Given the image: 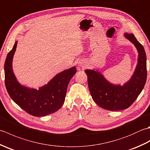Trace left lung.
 Returning a JSON list of instances; mask_svg holds the SVG:
<instances>
[{"instance_id":"obj_1","label":"left lung","mask_w":150,"mask_h":150,"mask_svg":"<svg viewBox=\"0 0 150 150\" xmlns=\"http://www.w3.org/2000/svg\"><path fill=\"white\" fill-rule=\"evenodd\" d=\"M124 37L134 44L138 52L137 64L129 80L123 85L108 81L98 70L86 69L89 90L98 106L110 111L125 110L134 103L144 87L147 78L146 55L144 47L134 35L124 33Z\"/></svg>"}]
</instances>
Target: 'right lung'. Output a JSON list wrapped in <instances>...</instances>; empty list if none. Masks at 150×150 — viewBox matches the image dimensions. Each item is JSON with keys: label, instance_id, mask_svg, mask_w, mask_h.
<instances>
[{"label": "right lung", "instance_id": "1", "mask_svg": "<svg viewBox=\"0 0 150 150\" xmlns=\"http://www.w3.org/2000/svg\"><path fill=\"white\" fill-rule=\"evenodd\" d=\"M16 41L4 64L5 85L11 99L22 110L35 117L55 113L65 100L67 88L77 69L75 66L59 73L45 85L34 89L18 82L13 70V59L17 46Z\"/></svg>", "mask_w": 150, "mask_h": 150}]
</instances>
